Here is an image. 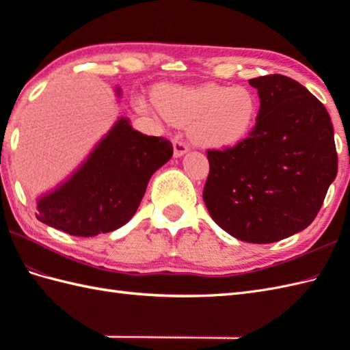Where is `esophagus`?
I'll list each match as a JSON object with an SVG mask.
<instances>
[{
  "label": "esophagus",
  "instance_id": "obj_1",
  "mask_svg": "<svg viewBox=\"0 0 350 350\" xmlns=\"http://www.w3.org/2000/svg\"><path fill=\"white\" fill-rule=\"evenodd\" d=\"M173 148H174V156L176 158H180L185 153L188 152V144L187 141H183L180 137H176L173 139Z\"/></svg>",
  "mask_w": 350,
  "mask_h": 350
}]
</instances>
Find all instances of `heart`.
Returning <instances> with one entry per match:
<instances>
[{"mask_svg": "<svg viewBox=\"0 0 350 350\" xmlns=\"http://www.w3.org/2000/svg\"><path fill=\"white\" fill-rule=\"evenodd\" d=\"M154 103L167 122L189 126L191 137L209 147L241 141L258 113V102L251 90L221 84L163 88L154 96Z\"/></svg>", "mask_w": 350, "mask_h": 350, "instance_id": "1", "label": "heart"}]
</instances>
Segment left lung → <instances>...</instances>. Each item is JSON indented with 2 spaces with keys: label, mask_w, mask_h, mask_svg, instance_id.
<instances>
[{
  "label": "left lung",
  "mask_w": 350,
  "mask_h": 350,
  "mask_svg": "<svg viewBox=\"0 0 350 350\" xmlns=\"http://www.w3.org/2000/svg\"><path fill=\"white\" fill-rule=\"evenodd\" d=\"M250 84L260 98L256 126L236 146L206 152L203 200L236 239L272 243L314 221L338 158L328 111L306 87L278 73Z\"/></svg>",
  "instance_id": "1"
}]
</instances>
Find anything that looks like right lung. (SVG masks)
Segmentation results:
<instances>
[{"mask_svg": "<svg viewBox=\"0 0 350 350\" xmlns=\"http://www.w3.org/2000/svg\"><path fill=\"white\" fill-rule=\"evenodd\" d=\"M173 156L163 137L133 131L118 120L70 179L37 203V219L72 236H96L124 226L152 174Z\"/></svg>", "mask_w": 350, "mask_h": 350, "instance_id": "obj_1", "label": "right lung"}]
</instances>
